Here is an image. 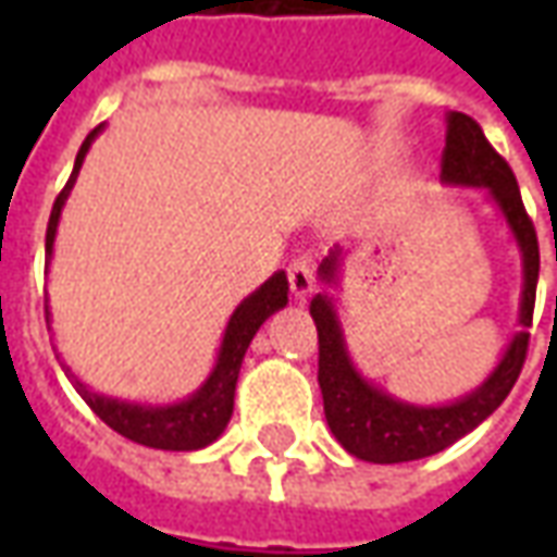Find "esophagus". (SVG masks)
<instances>
[{"instance_id":"1","label":"esophagus","mask_w":557,"mask_h":557,"mask_svg":"<svg viewBox=\"0 0 557 557\" xmlns=\"http://www.w3.org/2000/svg\"><path fill=\"white\" fill-rule=\"evenodd\" d=\"M315 286V271L313 262L307 256H298L289 262V289L295 298H307Z\"/></svg>"}]
</instances>
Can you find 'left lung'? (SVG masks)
I'll return each mask as SVG.
<instances>
[{
    "instance_id": "8db88e82",
    "label": "left lung",
    "mask_w": 557,
    "mask_h": 557,
    "mask_svg": "<svg viewBox=\"0 0 557 557\" xmlns=\"http://www.w3.org/2000/svg\"><path fill=\"white\" fill-rule=\"evenodd\" d=\"M442 182L450 187H483L504 223L513 232L522 253V301H519V325L502 361L480 382L471 394L444 403V406H414L406 399L391 397L387 391L367 382L351 363L346 349L337 307L327 292H319L310 301L315 331H319V387L325 399L327 426L351 456L363 462H411L450 447L462 435L478 430L492 411L502 406L513 391L522 373L528 351V331L534 315L537 295L540 250L534 223L525 214L519 184L507 160L490 146L480 125L466 113H447V146L442 154ZM343 250H331L319 265V277L327 286L337 283Z\"/></svg>"
}]
</instances>
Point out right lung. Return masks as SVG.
I'll list each match as a JSON object with an SVG mask.
<instances>
[{"mask_svg":"<svg viewBox=\"0 0 557 557\" xmlns=\"http://www.w3.org/2000/svg\"><path fill=\"white\" fill-rule=\"evenodd\" d=\"M101 131L103 125L95 127L86 137V143L79 146L77 163H74V172L67 178L65 190L55 196L50 223H47V259L53 256L55 230H59V218H62L65 199L71 196V187L77 182L79 166H83L91 143H95V137ZM286 304H289V280H286V271H277L253 295H247L235 307V313L230 315L226 331H223V343H220L214 370L182 403L143 406V403L103 397V394H95L91 387L83 385L77 375L71 373V367H65V375L71 379V385L77 387L79 397L89 403V409L119 435H125V438L137 444H146V447H158V450H199V447H208L211 442H218L220 432L226 430V423L232 418V406H235V385H238V370H242L247 346H250V339L256 337V331L262 327L268 315L283 310ZM47 322H50V307H47Z\"/></svg>","mask_w":557,"mask_h":557,"instance_id":"add662e5","label":"right lung"}]
</instances>
